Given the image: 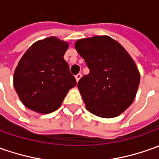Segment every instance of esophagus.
<instances>
[{
  "instance_id": "esophagus-1",
  "label": "esophagus",
  "mask_w": 159,
  "mask_h": 159,
  "mask_svg": "<svg viewBox=\"0 0 159 159\" xmlns=\"http://www.w3.org/2000/svg\"><path fill=\"white\" fill-rule=\"evenodd\" d=\"M75 80H76V82H78V81L80 80V78L82 77V74H81V73H79V74H77V75H75Z\"/></svg>"
}]
</instances>
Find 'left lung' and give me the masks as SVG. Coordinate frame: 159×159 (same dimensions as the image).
Returning a JSON list of instances; mask_svg holds the SVG:
<instances>
[{
	"label": "left lung",
	"instance_id": "obj_1",
	"mask_svg": "<svg viewBox=\"0 0 159 159\" xmlns=\"http://www.w3.org/2000/svg\"><path fill=\"white\" fill-rule=\"evenodd\" d=\"M75 48L89 73L77 87L90 113L112 118L130 106L138 92L140 73L125 48L108 35L77 40Z\"/></svg>",
	"mask_w": 159,
	"mask_h": 159
}]
</instances>
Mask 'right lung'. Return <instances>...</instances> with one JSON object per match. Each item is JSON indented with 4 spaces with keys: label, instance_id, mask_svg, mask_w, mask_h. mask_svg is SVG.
<instances>
[{
    "label": "right lung",
    "instance_id": "obj_1",
    "mask_svg": "<svg viewBox=\"0 0 159 159\" xmlns=\"http://www.w3.org/2000/svg\"><path fill=\"white\" fill-rule=\"evenodd\" d=\"M69 43L56 36L33 43L16 66L14 86L21 102L40 114L57 111L76 85L63 56Z\"/></svg>",
    "mask_w": 159,
    "mask_h": 159
}]
</instances>
